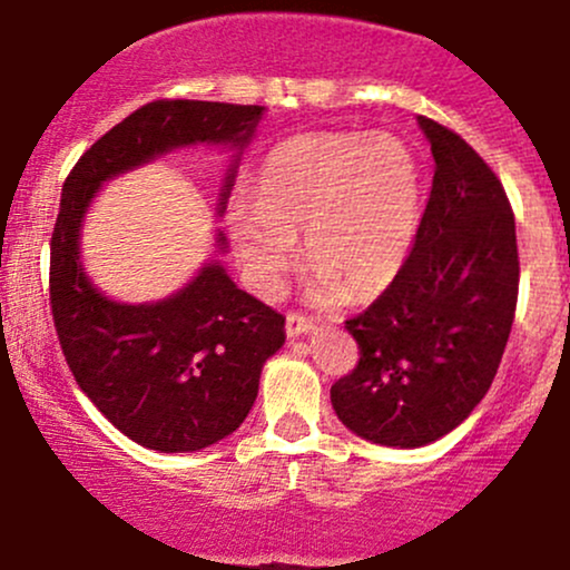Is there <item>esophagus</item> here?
Wrapping results in <instances>:
<instances>
[{
    "instance_id": "34e87169",
    "label": "esophagus",
    "mask_w": 570,
    "mask_h": 570,
    "mask_svg": "<svg viewBox=\"0 0 570 570\" xmlns=\"http://www.w3.org/2000/svg\"><path fill=\"white\" fill-rule=\"evenodd\" d=\"M311 331H314V322H311L308 316L295 314V311H292V314H286V333H289L292 338H297V335H305Z\"/></svg>"
}]
</instances>
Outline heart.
<instances>
[{"label": "heart", "mask_w": 570, "mask_h": 570, "mask_svg": "<svg viewBox=\"0 0 570 570\" xmlns=\"http://www.w3.org/2000/svg\"><path fill=\"white\" fill-rule=\"evenodd\" d=\"M421 220V169L391 134H308L278 144L256 202L232 209V239L256 289L278 295L295 265L320 269L314 297L382 289L410 254Z\"/></svg>", "instance_id": "b5f03b06"}]
</instances>
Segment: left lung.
<instances>
[{
    "label": "left lung",
    "instance_id": "8db88e82",
    "mask_svg": "<svg viewBox=\"0 0 570 570\" xmlns=\"http://www.w3.org/2000/svg\"><path fill=\"white\" fill-rule=\"evenodd\" d=\"M417 122L436 164L426 209L387 289L346 320L361 361L331 387L341 423L387 448L429 445L481 404L519 297L505 188L459 134Z\"/></svg>",
    "mask_w": 570,
    "mask_h": 570
}]
</instances>
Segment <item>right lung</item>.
<instances>
[{"instance_id":"1","label":"right lung","mask_w":570,"mask_h":570,"mask_svg":"<svg viewBox=\"0 0 570 570\" xmlns=\"http://www.w3.org/2000/svg\"><path fill=\"white\" fill-rule=\"evenodd\" d=\"M262 111L209 100H153L100 136L62 185L48 273L59 346L79 387L111 426L153 451H202L239 429L259 393L262 365L284 344V316L237 289L218 262L160 303H114L81 269V218L106 179L169 149L199 141L243 149ZM235 169L226 175L220 209Z\"/></svg>"}]
</instances>
